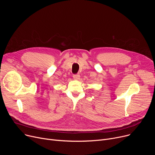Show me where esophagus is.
<instances>
[{"label":"esophagus","instance_id":"1","mask_svg":"<svg viewBox=\"0 0 155 155\" xmlns=\"http://www.w3.org/2000/svg\"><path fill=\"white\" fill-rule=\"evenodd\" d=\"M73 78H74L75 80H79L80 79V75L79 74H76V75H73Z\"/></svg>","mask_w":155,"mask_h":155}]
</instances>
